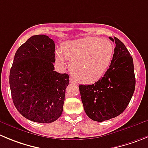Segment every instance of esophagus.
I'll list each match as a JSON object with an SVG mask.
<instances>
[{
    "mask_svg": "<svg viewBox=\"0 0 148 148\" xmlns=\"http://www.w3.org/2000/svg\"><path fill=\"white\" fill-rule=\"evenodd\" d=\"M69 82H70V83H71V84H74V85H77V82H76L75 80H74V79L71 78V77L69 79Z\"/></svg>",
    "mask_w": 148,
    "mask_h": 148,
    "instance_id": "esophagus-1",
    "label": "esophagus"
}]
</instances>
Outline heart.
<instances>
[{
  "instance_id": "obj_1",
  "label": "heart",
  "mask_w": 148,
  "mask_h": 148,
  "mask_svg": "<svg viewBox=\"0 0 148 148\" xmlns=\"http://www.w3.org/2000/svg\"><path fill=\"white\" fill-rule=\"evenodd\" d=\"M114 47L107 38L88 36L69 41L56 53V59L64 63L69 60L71 74L82 83H93L107 72L112 61Z\"/></svg>"
}]
</instances>
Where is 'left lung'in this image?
I'll return each mask as SVG.
<instances>
[{"instance_id": "obj_1", "label": "left lung", "mask_w": 148, "mask_h": 148, "mask_svg": "<svg viewBox=\"0 0 148 148\" xmlns=\"http://www.w3.org/2000/svg\"><path fill=\"white\" fill-rule=\"evenodd\" d=\"M114 55L110 68L94 84L79 86L87 115L102 122L114 118L128 107L135 89L133 58L123 43L114 37Z\"/></svg>"}]
</instances>
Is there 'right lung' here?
Instances as JSON below:
<instances>
[{
  "label": "right lung",
  "instance_id": "1",
  "mask_svg": "<svg viewBox=\"0 0 148 148\" xmlns=\"http://www.w3.org/2000/svg\"><path fill=\"white\" fill-rule=\"evenodd\" d=\"M55 41L33 36L18 48L9 74L14 104L27 119L49 123L61 116L69 76L54 71Z\"/></svg>",
  "mask_w": 148,
  "mask_h": 148
}]
</instances>
